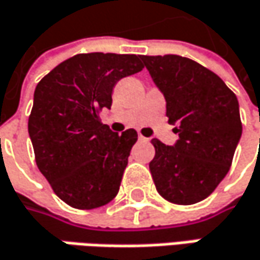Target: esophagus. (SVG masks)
<instances>
[{
	"label": "esophagus",
	"instance_id": "esophagus-1",
	"mask_svg": "<svg viewBox=\"0 0 260 260\" xmlns=\"http://www.w3.org/2000/svg\"><path fill=\"white\" fill-rule=\"evenodd\" d=\"M138 138H140V140H141V141H145V143H147V141H148V138H145L144 135H141V134H140V135H138Z\"/></svg>",
	"mask_w": 260,
	"mask_h": 260
}]
</instances>
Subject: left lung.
Instances as JSON below:
<instances>
[{
    "mask_svg": "<svg viewBox=\"0 0 260 260\" xmlns=\"http://www.w3.org/2000/svg\"><path fill=\"white\" fill-rule=\"evenodd\" d=\"M141 58L165 95L168 122L178 134L174 145L151 140L156 190L171 203L194 205L210 196L230 171L243 131L238 100L218 75L187 57Z\"/></svg>",
    "mask_w": 260,
    "mask_h": 260,
    "instance_id": "8db88e82",
    "label": "left lung"
}]
</instances>
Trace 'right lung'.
I'll return each instance as SVG.
<instances>
[{
  "label": "right lung",
  "mask_w": 260,
  "mask_h": 260,
  "mask_svg": "<svg viewBox=\"0 0 260 260\" xmlns=\"http://www.w3.org/2000/svg\"><path fill=\"white\" fill-rule=\"evenodd\" d=\"M143 68L135 54H76L37 85L27 122L35 160L69 206L95 209L116 197L138 134H116L99 113L112 107L117 81Z\"/></svg>",
  "instance_id": "1"
}]
</instances>
